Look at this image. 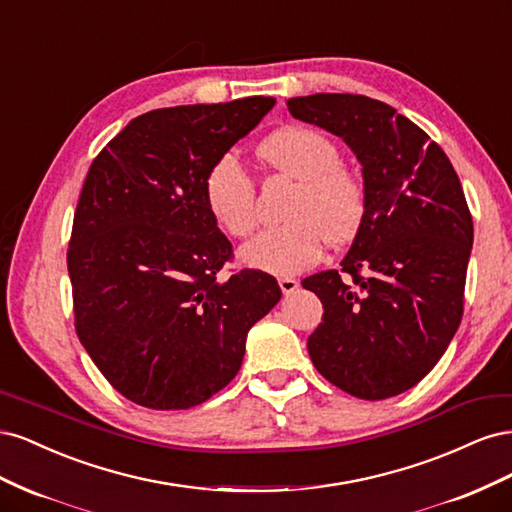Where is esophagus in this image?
<instances>
[{
  "label": "esophagus",
  "instance_id": "1",
  "mask_svg": "<svg viewBox=\"0 0 512 512\" xmlns=\"http://www.w3.org/2000/svg\"><path fill=\"white\" fill-rule=\"evenodd\" d=\"M277 282H280V288H282V292L286 294V297L299 288V282L292 280V277H280V280H277Z\"/></svg>",
  "mask_w": 512,
  "mask_h": 512
}]
</instances>
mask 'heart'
<instances>
[{"mask_svg": "<svg viewBox=\"0 0 512 512\" xmlns=\"http://www.w3.org/2000/svg\"><path fill=\"white\" fill-rule=\"evenodd\" d=\"M262 158L297 179L286 209L288 222L260 230L239 258L245 267L271 275H297L314 267L324 239L344 243L361 228L367 207L363 179L342 164L331 136L292 126L275 132L260 147ZM205 203L230 237L250 235L256 224V185L235 151H226L205 175Z\"/></svg>", "mask_w": 512, "mask_h": 512, "instance_id": "obj_1", "label": "heart"}]
</instances>
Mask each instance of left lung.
Returning a JSON list of instances; mask_svg holds the SVG:
<instances>
[{"label": "left lung", "mask_w": 512, "mask_h": 512, "mask_svg": "<svg viewBox=\"0 0 512 512\" xmlns=\"http://www.w3.org/2000/svg\"><path fill=\"white\" fill-rule=\"evenodd\" d=\"M286 106L344 138L367 194L342 269L303 280L324 307L309 356L337 389L395 397L440 361L463 316L474 226L459 177L438 143L380 100L314 94Z\"/></svg>", "instance_id": "left-lung-1"}]
</instances>
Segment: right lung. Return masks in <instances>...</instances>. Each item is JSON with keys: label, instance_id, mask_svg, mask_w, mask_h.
Segmentation results:
<instances>
[{"label": "right lung", "instance_id": "obj_1", "mask_svg": "<svg viewBox=\"0 0 512 512\" xmlns=\"http://www.w3.org/2000/svg\"><path fill=\"white\" fill-rule=\"evenodd\" d=\"M275 100L149 111L91 162L68 247L74 327L123 397L188 410L237 376L245 337L282 290L245 269L205 203V175Z\"/></svg>", "mask_w": 512, "mask_h": 512}]
</instances>
